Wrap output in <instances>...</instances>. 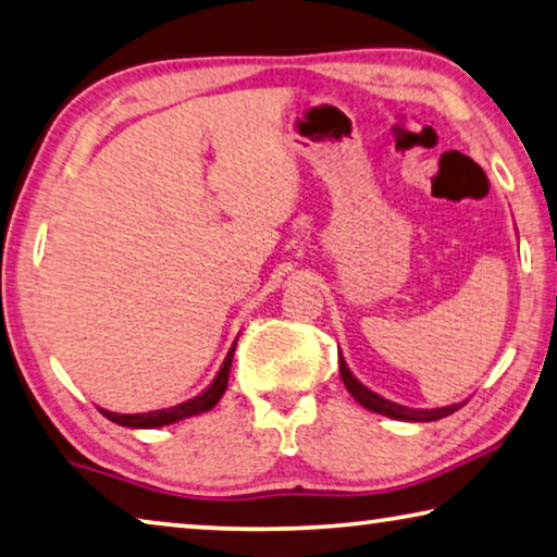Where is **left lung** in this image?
I'll return each mask as SVG.
<instances>
[{
  "label": "left lung",
  "mask_w": 557,
  "mask_h": 557,
  "mask_svg": "<svg viewBox=\"0 0 557 557\" xmlns=\"http://www.w3.org/2000/svg\"><path fill=\"white\" fill-rule=\"evenodd\" d=\"M339 374H342V382L347 386V392L355 396V399L364 406V409L374 411V413H382V417H389V419H399V421H436V419H444L448 413H454L461 409L466 401H458V404H448V406H438V409H411V406H401L392 399H384L382 394H376L369 389L359 382V379L351 374V369L347 367V361H344L342 351H339Z\"/></svg>",
  "instance_id": "obj_1"
}]
</instances>
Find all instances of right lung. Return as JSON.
Masks as SVG:
<instances>
[{"label": "right lung", "instance_id": "obj_1", "mask_svg": "<svg viewBox=\"0 0 557 557\" xmlns=\"http://www.w3.org/2000/svg\"><path fill=\"white\" fill-rule=\"evenodd\" d=\"M235 344H237V339H235ZM235 344L231 347V351H227V357L223 361V367H220V372L215 374L213 384H210L208 389H202L198 396H193V399H188V401L175 404V406H171V409H158V411H146V413H116L109 409H99V411L109 421L119 423V426H128V429H161V426H168V423L198 417V413H202V411H210L227 389V376H231Z\"/></svg>", "mask_w": 557, "mask_h": 557}]
</instances>
